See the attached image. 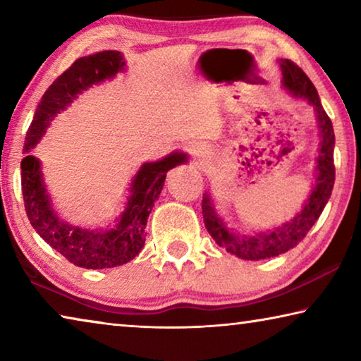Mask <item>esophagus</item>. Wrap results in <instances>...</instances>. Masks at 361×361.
Instances as JSON below:
<instances>
[{
    "label": "esophagus",
    "mask_w": 361,
    "mask_h": 361,
    "mask_svg": "<svg viewBox=\"0 0 361 361\" xmlns=\"http://www.w3.org/2000/svg\"><path fill=\"white\" fill-rule=\"evenodd\" d=\"M191 152L195 157L205 159L210 154V148H209V145H205V143H194L191 146Z\"/></svg>",
    "instance_id": "obj_1"
}]
</instances>
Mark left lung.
Instances as JSON below:
<instances>
[{
    "instance_id": "1",
    "label": "left lung",
    "mask_w": 361,
    "mask_h": 361,
    "mask_svg": "<svg viewBox=\"0 0 361 361\" xmlns=\"http://www.w3.org/2000/svg\"><path fill=\"white\" fill-rule=\"evenodd\" d=\"M279 65L282 68L283 87L293 97L307 100L309 105L314 106L320 130L315 185L312 192L305 200L302 210L296 213V216L291 221L283 223L279 228H272L266 232H256L255 235H239L226 228L223 219L215 212L210 195L204 194L202 199L204 223L213 240L228 253L248 261L274 258V256L282 255L296 247L315 224L317 219L320 218L334 186V130L331 119L323 109L317 89L314 87L312 81L305 76V73L288 59H280Z\"/></svg>"
}]
</instances>
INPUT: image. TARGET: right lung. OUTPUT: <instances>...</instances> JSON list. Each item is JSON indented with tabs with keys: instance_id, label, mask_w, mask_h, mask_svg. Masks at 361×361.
I'll list each match as a JSON object with an SVG mask.
<instances>
[{
	"instance_id": "add662e5",
	"label": "right lung",
	"mask_w": 361,
	"mask_h": 361,
	"mask_svg": "<svg viewBox=\"0 0 361 361\" xmlns=\"http://www.w3.org/2000/svg\"><path fill=\"white\" fill-rule=\"evenodd\" d=\"M126 62L118 51H103L81 57L63 71L42 95L32 126L27 132L22 159V194L30 223L54 250L75 266L108 269L126 264L142 252L148 216L162 191L167 172L188 161L185 152L175 151L161 161L145 162L130 185L126 210L113 229H84L60 219L52 209L42 180L39 161L30 156L47 126L63 111L82 90L111 79L124 70Z\"/></svg>"
}]
</instances>
